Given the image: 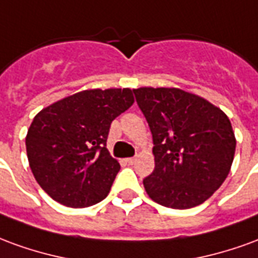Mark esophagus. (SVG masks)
Instances as JSON below:
<instances>
[{"label":"esophagus","instance_id":"obj_1","mask_svg":"<svg viewBox=\"0 0 258 258\" xmlns=\"http://www.w3.org/2000/svg\"><path fill=\"white\" fill-rule=\"evenodd\" d=\"M125 162L128 163V164H134V163H135V157H128V159H125Z\"/></svg>","mask_w":258,"mask_h":258}]
</instances>
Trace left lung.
I'll list each match as a JSON object with an SVG mask.
<instances>
[{
	"instance_id": "obj_1",
	"label": "left lung",
	"mask_w": 258,
	"mask_h": 258,
	"mask_svg": "<svg viewBox=\"0 0 258 258\" xmlns=\"http://www.w3.org/2000/svg\"><path fill=\"white\" fill-rule=\"evenodd\" d=\"M153 137L155 170L144 179L153 202L190 209L214 194L229 174L236 140L220 107L179 88L133 90Z\"/></svg>"
}]
</instances>
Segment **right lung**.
<instances>
[{
	"mask_svg": "<svg viewBox=\"0 0 258 258\" xmlns=\"http://www.w3.org/2000/svg\"><path fill=\"white\" fill-rule=\"evenodd\" d=\"M133 103L130 88H95L37 113L26 135L27 159L38 185L53 200L88 207L106 198L120 170L106 148L109 128Z\"/></svg>",
	"mask_w": 258,
	"mask_h": 258,
	"instance_id": "obj_1",
	"label": "right lung"
}]
</instances>
